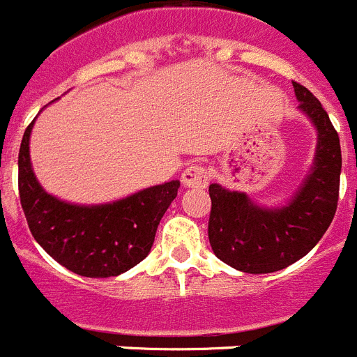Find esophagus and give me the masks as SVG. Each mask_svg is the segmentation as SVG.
I'll use <instances>...</instances> for the list:
<instances>
[{
    "label": "esophagus",
    "instance_id": "34e87169",
    "mask_svg": "<svg viewBox=\"0 0 357 357\" xmlns=\"http://www.w3.org/2000/svg\"><path fill=\"white\" fill-rule=\"evenodd\" d=\"M211 173L206 166L202 164H191L184 173H182V184L185 188H206L209 184Z\"/></svg>",
    "mask_w": 357,
    "mask_h": 357
}]
</instances>
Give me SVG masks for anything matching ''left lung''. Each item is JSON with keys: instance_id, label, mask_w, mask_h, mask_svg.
I'll use <instances>...</instances> for the list:
<instances>
[{"instance_id": "obj_1", "label": "left lung", "mask_w": 357, "mask_h": 357, "mask_svg": "<svg viewBox=\"0 0 357 357\" xmlns=\"http://www.w3.org/2000/svg\"><path fill=\"white\" fill-rule=\"evenodd\" d=\"M298 109L317 128L313 166L288 204L257 206L247 193L209 185V243L218 259L245 273H272L302 259L326 234L338 207L342 148L321 103L293 82Z\"/></svg>"}]
</instances>
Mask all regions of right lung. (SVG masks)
I'll use <instances>...</instances> for the list:
<instances>
[{
    "instance_id": "obj_1",
    "label": "right lung",
    "mask_w": 357,
    "mask_h": 357,
    "mask_svg": "<svg viewBox=\"0 0 357 357\" xmlns=\"http://www.w3.org/2000/svg\"><path fill=\"white\" fill-rule=\"evenodd\" d=\"M19 148V198L31 236L44 250L82 277H116L150 254L160 218L175 200L181 182L172 181L121 200L78 206L44 191L30 160V135Z\"/></svg>"
}]
</instances>
